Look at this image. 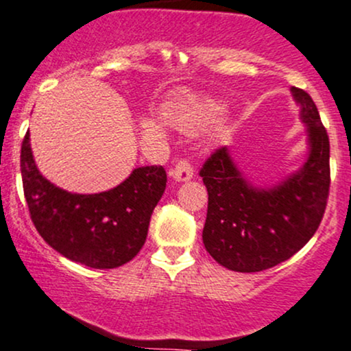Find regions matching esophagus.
<instances>
[{
	"instance_id": "34e87169",
	"label": "esophagus",
	"mask_w": 351,
	"mask_h": 351,
	"mask_svg": "<svg viewBox=\"0 0 351 351\" xmlns=\"http://www.w3.org/2000/svg\"><path fill=\"white\" fill-rule=\"evenodd\" d=\"M169 175H171L175 182H188V180L193 178V168H191V165L186 160H180L176 167L171 168Z\"/></svg>"
}]
</instances>
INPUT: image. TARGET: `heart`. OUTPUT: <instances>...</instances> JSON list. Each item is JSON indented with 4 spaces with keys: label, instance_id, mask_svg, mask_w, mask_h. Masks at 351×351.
<instances>
[{
    "label": "heart",
    "instance_id": "b5f03b06",
    "mask_svg": "<svg viewBox=\"0 0 351 351\" xmlns=\"http://www.w3.org/2000/svg\"><path fill=\"white\" fill-rule=\"evenodd\" d=\"M226 106L223 101L203 96H188L176 105L171 119L184 133H198L210 128L225 114Z\"/></svg>",
    "mask_w": 351,
    "mask_h": 351
}]
</instances>
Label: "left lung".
I'll use <instances>...</instances> for the list:
<instances>
[{
    "instance_id": "obj_1",
    "label": "left lung",
    "mask_w": 351,
    "mask_h": 351,
    "mask_svg": "<svg viewBox=\"0 0 351 351\" xmlns=\"http://www.w3.org/2000/svg\"><path fill=\"white\" fill-rule=\"evenodd\" d=\"M305 125L308 153L298 169L260 186L234 163L226 146L203 165L208 213L203 243L221 267L268 269L293 256L318 230L330 190V141L306 91L291 88Z\"/></svg>"
}]
</instances>
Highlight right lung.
I'll return each instance as SVG.
<instances>
[{"instance_id": "add662e5", "label": "right lung", "mask_w": 351, "mask_h": 351, "mask_svg": "<svg viewBox=\"0 0 351 351\" xmlns=\"http://www.w3.org/2000/svg\"><path fill=\"white\" fill-rule=\"evenodd\" d=\"M21 178L29 215L46 243L68 260L96 269L118 268L138 255L167 188L163 167H140L108 191L71 193L41 175L29 133L21 145Z\"/></svg>"}]
</instances>
